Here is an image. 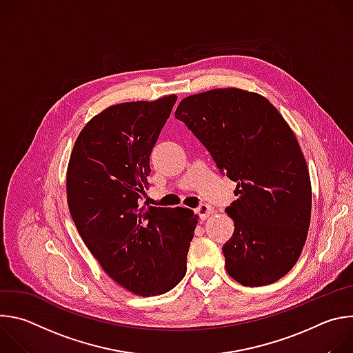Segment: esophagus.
I'll return each instance as SVG.
<instances>
[{
  "label": "esophagus",
  "instance_id": "34e87169",
  "mask_svg": "<svg viewBox=\"0 0 353 353\" xmlns=\"http://www.w3.org/2000/svg\"><path fill=\"white\" fill-rule=\"evenodd\" d=\"M214 212V208L208 204H201L196 210L195 214L199 216V219H205L208 215H211Z\"/></svg>",
  "mask_w": 353,
  "mask_h": 353
}]
</instances>
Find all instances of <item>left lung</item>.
Returning a JSON list of instances; mask_svg holds the SVG:
<instances>
[{"mask_svg": "<svg viewBox=\"0 0 353 353\" xmlns=\"http://www.w3.org/2000/svg\"><path fill=\"white\" fill-rule=\"evenodd\" d=\"M174 117L211 154L239 196L226 207L234 232L222 247L228 274L244 286L286 275L300 257L312 184L297 139L265 97L236 88L183 99Z\"/></svg>", "mask_w": 353, "mask_h": 353, "instance_id": "left-lung-1", "label": "left lung"}]
</instances>
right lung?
Listing matches in <instances>:
<instances>
[{
  "label": "right lung",
  "mask_w": 353,
  "mask_h": 353,
  "mask_svg": "<svg viewBox=\"0 0 353 353\" xmlns=\"http://www.w3.org/2000/svg\"><path fill=\"white\" fill-rule=\"evenodd\" d=\"M177 96L106 109L78 135L67 170L74 223L105 272L141 296L185 275L196 218L185 208L142 207L149 157Z\"/></svg>",
  "instance_id": "right-lung-1"
}]
</instances>
